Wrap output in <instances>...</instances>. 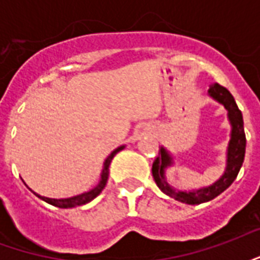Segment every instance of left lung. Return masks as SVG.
<instances>
[{
	"label": "left lung",
	"mask_w": 260,
	"mask_h": 260,
	"mask_svg": "<svg viewBox=\"0 0 260 260\" xmlns=\"http://www.w3.org/2000/svg\"><path fill=\"white\" fill-rule=\"evenodd\" d=\"M207 94L210 99L220 103L227 110V118H229L230 126H231L230 141L227 145V152H225V169H224L223 174L220 175V178L214 181L212 185L203 186L199 189H188V191L177 189L170 184L166 177V171L174 166L175 160L171 152L164 146H161L160 149L158 157L154 160L152 167L153 178L160 188V191L175 201L182 202L186 205L205 203V202L212 201L221 192L225 191L237 178L241 166L244 163V157H245L246 138L245 132H244V119H242V113L237 106L233 94L218 83H213L207 91Z\"/></svg>",
	"instance_id": "left-lung-1"
}]
</instances>
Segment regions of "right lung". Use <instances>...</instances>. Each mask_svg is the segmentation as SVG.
Returning <instances> with one entry per match:
<instances>
[{"label": "right lung", "mask_w": 260, "mask_h": 260, "mask_svg": "<svg viewBox=\"0 0 260 260\" xmlns=\"http://www.w3.org/2000/svg\"><path fill=\"white\" fill-rule=\"evenodd\" d=\"M125 145H121L117 149H114L113 152L110 153L107 156V158L104 160V163H103V169L102 173H100V180L97 182L96 185L90 188L89 191L83 192V193H79V195H75L71 196V198H62V199H53V198H46V196H42L36 193V192H33L37 198H40L42 201L47 202L50 205H53L55 207H61V209H71V207H76V206H82V205H86V203H89L91 202L96 196H99L102 193V191L104 189V186L107 184L108 180V167H110V164L113 161L114 156L117 154L121 150H124Z\"/></svg>", "instance_id": "add662e5"}]
</instances>
